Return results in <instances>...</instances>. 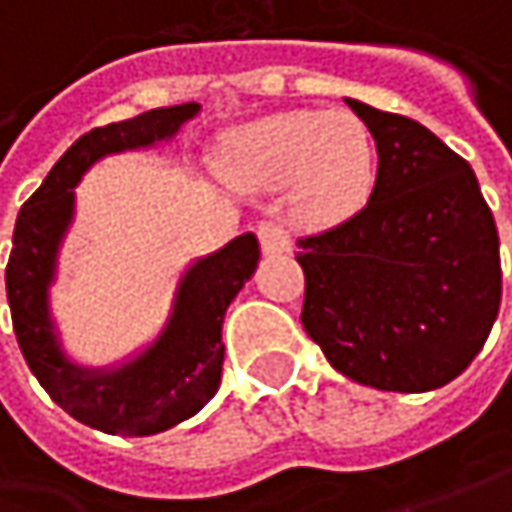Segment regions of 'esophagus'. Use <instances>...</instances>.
<instances>
[{
  "instance_id": "esophagus-1",
  "label": "esophagus",
  "mask_w": 512,
  "mask_h": 512,
  "mask_svg": "<svg viewBox=\"0 0 512 512\" xmlns=\"http://www.w3.org/2000/svg\"><path fill=\"white\" fill-rule=\"evenodd\" d=\"M257 240H260V249L263 255H284L289 252V234L278 223H260L257 226Z\"/></svg>"
}]
</instances>
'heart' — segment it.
Wrapping results in <instances>:
<instances>
[{"label":"heart","instance_id":"b5f03b06","mask_svg":"<svg viewBox=\"0 0 512 512\" xmlns=\"http://www.w3.org/2000/svg\"><path fill=\"white\" fill-rule=\"evenodd\" d=\"M220 167L243 188H289L292 214L307 226H339L374 194L376 147L353 112L289 109L228 133Z\"/></svg>","mask_w":512,"mask_h":512}]
</instances>
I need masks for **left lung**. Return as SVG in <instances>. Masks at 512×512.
Instances as JSON below:
<instances>
[{"label": "left lung", "instance_id": "left-lung-1", "mask_svg": "<svg viewBox=\"0 0 512 512\" xmlns=\"http://www.w3.org/2000/svg\"><path fill=\"white\" fill-rule=\"evenodd\" d=\"M376 141L368 205L298 240L301 324L327 362L379 391L464 374L501 304L498 231L469 162L423 124L347 98Z\"/></svg>", "mask_w": 512, "mask_h": 512}]
</instances>
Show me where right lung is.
<instances>
[{
    "label": "right lung",
    "instance_id": "right-lung-1",
    "mask_svg": "<svg viewBox=\"0 0 512 512\" xmlns=\"http://www.w3.org/2000/svg\"><path fill=\"white\" fill-rule=\"evenodd\" d=\"M196 112L199 104L162 106L89 130L60 156L16 217L5 286L19 350L57 406L106 435H159L194 417L217 394L226 310L260 260L252 231L199 257L179 278L173 310L156 342L115 368L75 365L57 339L48 289L57 275L60 243L75 220L80 176L104 156L170 141Z\"/></svg>",
    "mask_w": 512,
    "mask_h": 512
}]
</instances>
